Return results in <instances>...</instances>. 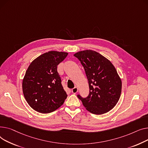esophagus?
Returning <instances> with one entry per match:
<instances>
[{"label":"esophagus","mask_w":148,"mask_h":148,"mask_svg":"<svg viewBox=\"0 0 148 148\" xmlns=\"http://www.w3.org/2000/svg\"><path fill=\"white\" fill-rule=\"evenodd\" d=\"M72 92H73V94H76V93L77 92V91H78V89H77V88L76 87V86H75V88H73L72 90Z\"/></svg>","instance_id":"obj_1"}]
</instances>
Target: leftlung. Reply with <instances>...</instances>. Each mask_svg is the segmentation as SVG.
<instances>
[{
	"label": "left lung",
	"instance_id": "1",
	"mask_svg": "<svg viewBox=\"0 0 148 148\" xmlns=\"http://www.w3.org/2000/svg\"><path fill=\"white\" fill-rule=\"evenodd\" d=\"M83 66L89 84L88 96L77 95L86 109L101 115L114 108L121 94L122 81L110 61L93 50H84L73 55Z\"/></svg>",
	"mask_w": 148,
	"mask_h": 148
}]
</instances>
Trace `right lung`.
I'll return each mask as SVG.
<instances>
[{"label": "right lung", "mask_w": 148, "mask_h": 148, "mask_svg": "<svg viewBox=\"0 0 148 148\" xmlns=\"http://www.w3.org/2000/svg\"><path fill=\"white\" fill-rule=\"evenodd\" d=\"M68 55L51 51L34 59L24 76L22 88L29 106L38 112L48 114L62 106L67 95L57 72V66Z\"/></svg>", "instance_id": "right-lung-1"}]
</instances>
